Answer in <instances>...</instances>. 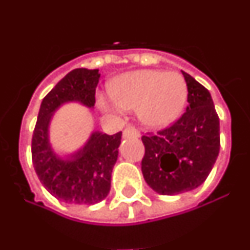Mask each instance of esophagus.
I'll return each instance as SVG.
<instances>
[{
    "mask_svg": "<svg viewBox=\"0 0 250 250\" xmlns=\"http://www.w3.org/2000/svg\"><path fill=\"white\" fill-rule=\"evenodd\" d=\"M123 136L124 138H140V131L138 129H135V127L129 126L124 130Z\"/></svg>",
    "mask_w": 250,
    "mask_h": 250,
    "instance_id": "1",
    "label": "esophagus"
}]
</instances>
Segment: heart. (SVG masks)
<instances>
[{
  "label": "heart",
  "mask_w": 250,
  "mask_h": 250,
  "mask_svg": "<svg viewBox=\"0 0 250 250\" xmlns=\"http://www.w3.org/2000/svg\"><path fill=\"white\" fill-rule=\"evenodd\" d=\"M109 95H98L96 99L104 112L136 110L143 125L159 129L178 119L187 103L188 86L178 72L138 70L115 77Z\"/></svg>",
  "instance_id": "b5f03b06"
}]
</instances>
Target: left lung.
Returning a JSON list of instances; mask_svg holds the SVG:
<instances>
[{"mask_svg": "<svg viewBox=\"0 0 250 250\" xmlns=\"http://www.w3.org/2000/svg\"><path fill=\"white\" fill-rule=\"evenodd\" d=\"M187 111L173 126L141 138L145 156L141 171L161 195L187 193L205 182L220 149L219 118L210 92L187 72Z\"/></svg>", "mask_w": 250, "mask_h": 250, "instance_id": "left-lung-1", "label": "left lung"}]
</instances>
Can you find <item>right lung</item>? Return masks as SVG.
Masks as SVG:
<instances>
[{"label": "right lung", "instance_id": "right-lung-1", "mask_svg": "<svg viewBox=\"0 0 250 250\" xmlns=\"http://www.w3.org/2000/svg\"><path fill=\"white\" fill-rule=\"evenodd\" d=\"M99 80L98 68H75L56 83L40 106L32 136L35 170L46 190L68 204H96L105 199L111 187L121 132L107 135L92 131L83 146L63 155L55 151L50 139L51 121L61 106L77 103L94 109Z\"/></svg>", "mask_w": 250, "mask_h": 250}]
</instances>
